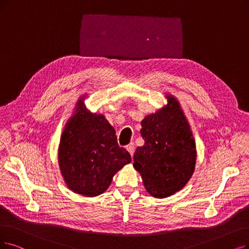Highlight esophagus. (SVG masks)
Segmentation results:
<instances>
[{"label": "esophagus", "mask_w": 249, "mask_h": 249, "mask_svg": "<svg viewBox=\"0 0 249 249\" xmlns=\"http://www.w3.org/2000/svg\"><path fill=\"white\" fill-rule=\"evenodd\" d=\"M126 150L130 152V154L133 156L134 152H135V144L134 143H130L126 146Z\"/></svg>", "instance_id": "obj_1"}]
</instances>
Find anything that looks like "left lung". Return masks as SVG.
I'll return each instance as SVG.
<instances>
[{
	"label": "left lung",
	"instance_id": "left-lung-1",
	"mask_svg": "<svg viewBox=\"0 0 249 249\" xmlns=\"http://www.w3.org/2000/svg\"><path fill=\"white\" fill-rule=\"evenodd\" d=\"M167 99V106L142 121L144 145L134 154V166L141 174L146 190L158 198L181 190L196 161L190 126L178 102L172 96Z\"/></svg>",
	"mask_w": 249,
	"mask_h": 249
}]
</instances>
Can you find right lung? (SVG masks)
<instances>
[{
  "instance_id": "obj_1",
  "label": "right lung",
  "mask_w": 249,
  "mask_h": 249,
  "mask_svg": "<svg viewBox=\"0 0 249 249\" xmlns=\"http://www.w3.org/2000/svg\"><path fill=\"white\" fill-rule=\"evenodd\" d=\"M131 160L105 117L90 114L79 101L59 146V165L68 188L87 197L100 195Z\"/></svg>"
}]
</instances>
